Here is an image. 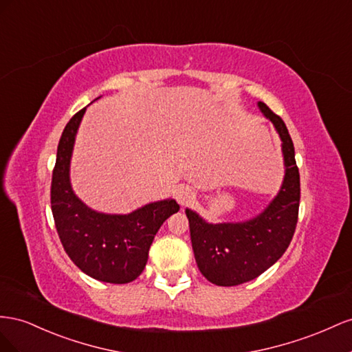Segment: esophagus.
Masks as SVG:
<instances>
[{"label":"esophagus","instance_id":"34e87169","mask_svg":"<svg viewBox=\"0 0 352 352\" xmlns=\"http://www.w3.org/2000/svg\"><path fill=\"white\" fill-rule=\"evenodd\" d=\"M174 195H175V199H177V202L179 204V205H187V204H190L192 202V200L195 199V192L192 188H190L188 186H178L177 188H175V192H174Z\"/></svg>","mask_w":352,"mask_h":352}]
</instances>
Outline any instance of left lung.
Returning a JSON list of instances; mask_svg holds the SVG:
<instances>
[{"instance_id":"obj_1","label":"left lung","mask_w":352,"mask_h":352,"mask_svg":"<svg viewBox=\"0 0 352 352\" xmlns=\"http://www.w3.org/2000/svg\"><path fill=\"white\" fill-rule=\"evenodd\" d=\"M258 107L282 140L285 178L277 196L259 215L240 223L212 224L186 209L197 267L217 286H237L263 274L286 252L298 223L300 184L292 138L282 118L263 102Z\"/></svg>"}]
</instances>
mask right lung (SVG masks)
<instances>
[{
	"label": "right lung",
	"mask_w": 352,
	"mask_h": 352,
	"mask_svg": "<svg viewBox=\"0 0 352 352\" xmlns=\"http://www.w3.org/2000/svg\"><path fill=\"white\" fill-rule=\"evenodd\" d=\"M87 107L72 116L57 147L52 179V210L57 233L74 264L89 277L124 285L143 273L148 249L165 219L178 212L174 199L147 204L129 214L88 208L70 186V157Z\"/></svg>",
	"instance_id": "obj_1"
}]
</instances>
